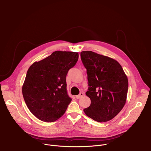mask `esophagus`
<instances>
[{
    "mask_svg": "<svg viewBox=\"0 0 151 151\" xmlns=\"http://www.w3.org/2000/svg\"><path fill=\"white\" fill-rule=\"evenodd\" d=\"M83 96H84V94H83V93H81L79 95H78V96H76V98L77 99H79L80 98L82 97Z\"/></svg>",
    "mask_w": 151,
    "mask_h": 151,
    "instance_id": "obj_1",
    "label": "esophagus"
}]
</instances>
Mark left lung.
<instances>
[{"instance_id":"obj_1","label":"left lung","mask_w":151,"mask_h":151,"mask_svg":"<svg viewBox=\"0 0 151 151\" xmlns=\"http://www.w3.org/2000/svg\"><path fill=\"white\" fill-rule=\"evenodd\" d=\"M81 58L87 69L90 106L86 115L102 122L113 119L124 106L128 92L127 77L115 60L90 51H82Z\"/></svg>"}]
</instances>
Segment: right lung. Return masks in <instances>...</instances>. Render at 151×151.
Returning <instances> with one entry per match:
<instances>
[{"label":"right lung","instance_id":"1","mask_svg":"<svg viewBox=\"0 0 151 151\" xmlns=\"http://www.w3.org/2000/svg\"><path fill=\"white\" fill-rule=\"evenodd\" d=\"M78 57L76 52L57 51L29 68L22 93L29 109L39 119L51 122L65 113L72 101L66 78Z\"/></svg>","mask_w":151,"mask_h":151}]
</instances>
